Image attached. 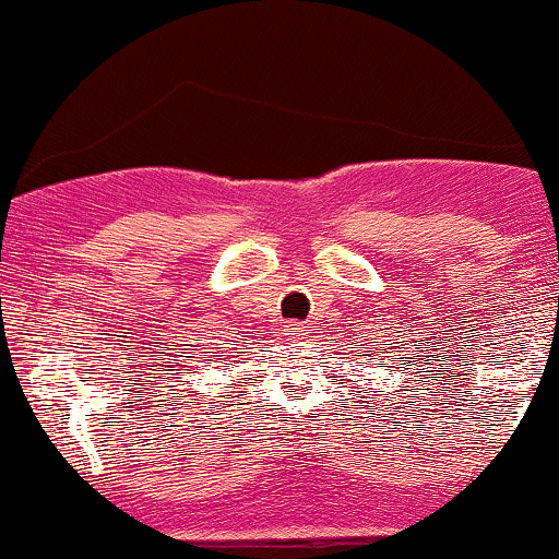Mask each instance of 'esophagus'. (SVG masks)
<instances>
[{"label":"esophagus","instance_id":"1","mask_svg":"<svg viewBox=\"0 0 559 559\" xmlns=\"http://www.w3.org/2000/svg\"><path fill=\"white\" fill-rule=\"evenodd\" d=\"M286 335H292V338H299V335H305V325H301L299 320H292V322H286Z\"/></svg>","mask_w":559,"mask_h":559}]
</instances>
